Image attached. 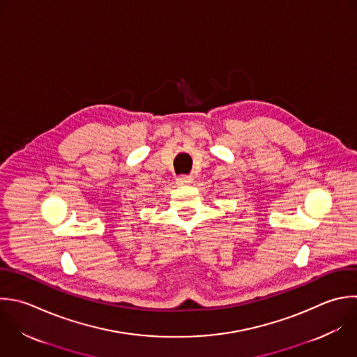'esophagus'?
<instances>
[{
	"mask_svg": "<svg viewBox=\"0 0 357 357\" xmlns=\"http://www.w3.org/2000/svg\"><path fill=\"white\" fill-rule=\"evenodd\" d=\"M176 181L178 184H191L192 183V177L191 176H180L176 178Z\"/></svg>",
	"mask_w": 357,
	"mask_h": 357,
	"instance_id": "34e87169",
	"label": "esophagus"
}]
</instances>
